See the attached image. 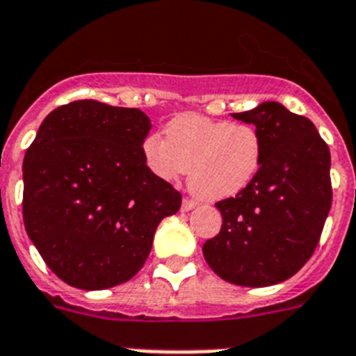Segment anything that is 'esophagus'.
Wrapping results in <instances>:
<instances>
[{"label":"esophagus","mask_w":356,"mask_h":356,"mask_svg":"<svg viewBox=\"0 0 356 356\" xmlns=\"http://www.w3.org/2000/svg\"><path fill=\"white\" fill-rule=\"evenodd\" d=\"M195 206H197L195 201H192V199H184L183 206H181V210H183V211H192V210H195Z\"/></svg>","instance_id":"obj_1"}]
</instances>
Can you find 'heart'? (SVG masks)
<instances>
[{
    "mask_svg": "<svg viewBox=\"0 0 356 356\" xmlns=\"http://www.w3.org/2000/svg\"><path fill=\"white\" fill-rule=\"evenodd\" d=\"M166 139L150 134L141 154L154 177L173 183L188 172V186L206 201H222L252 184L262 166L264 143L246 122L181 113L166 124Z\"/></svg>",
    "mask_w": 356,
    "mask_h": 356,
    "instance_id": "1",
    "label": "heart"
}]
</instances>
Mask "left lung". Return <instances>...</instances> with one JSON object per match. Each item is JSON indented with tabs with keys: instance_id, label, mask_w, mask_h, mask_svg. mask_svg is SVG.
<instances>
[{
	"instance_id": "obj_1",
	"label": "left lung",
	"mask_w": 356,
	"mask_h": 356,
	"mask_svg": "<svg viewBox=\"0 0 356 356\" xmlns=\"http://www.w3.org/2000/svg\"><path fill=\"white\" fill-rule=\"evenodd\" d=\"M232 118L259 130L264 157L250 186L215 204L222 226L202 253L226 282L264 288L293 277L315 252L331 208V155L315 124L277 101Z\"/></svg>"
}]
</instances>
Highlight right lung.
I'll return each instance as SVG.
<instances>
[{
  "instance_id": "right-lung-1",
  "label": "right lung",
  "mask_w": 356,
  "mask_h": 356,
  "mask_svg": "<svg viewBox=\"0 0 356 356\" xmlns=\"http://www.w3.org/2000/svg\"><path fill=\"white\" fill-rule=\"evenodd\" d=\"M152 122L137 108L81 99L43 119L23 161V222L50 270L79 289L127 282L181 193L146 168Z\"/></svg>"
}]
</instances>
